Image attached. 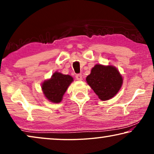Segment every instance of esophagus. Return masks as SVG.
Segmentation results:
<instances>
[{
	"mask_svg": "<svg viewBox=\"0 0 154 154\" xmlns=\"http://www.w3.org/2000/svg\"><path fill=\"white\" fill-rule=\"evenodd\" d=\"M75 79H76L77 80H79V81H81L82 79V74H76V75H75Z\"/></svg>",
	"mask_w": 154,
	"mask_h": 154,
	"instance_id": "34e87169",
	"label": "esophagus"
}]
</instances>
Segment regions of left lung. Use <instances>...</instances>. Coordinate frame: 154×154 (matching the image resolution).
<instances>
[{
    "mask_svg": "<svg viewBox=\"0 0 154 154\" xmlns=\"http://www.w3.org/2000/svg\"><path fill=\"white\" fill-rule=\"evenodd\" d=\"M86 81L102 101L110 100L118 93L123 84V78L115 66L96 64Z\"/></svg>",
    "mask_w": 154,
    "mask_h": 154,
    "instance_id": "obj_1",
    "label": "left lung"
}]
</instances>
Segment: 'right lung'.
<instances>
[{"instance_id": "right-lung-1", "label": "right lung", "mask_w": 154, "mask_h": 154, "mask_svg": "<svg viewBox=\"0 0 154 154\" xmlns=\"http://www.w3.org/2000/svg\"><path fill=\"white\" fill-rule=\"evenodd\" d=\"M73 81V79L71 75L54 72L50 79L42 83V90L50 102L60 103L67 88Z\"/></svg>"}]
</instances>
